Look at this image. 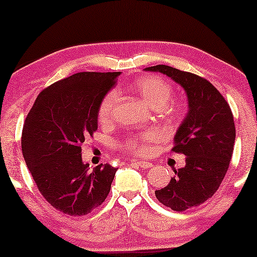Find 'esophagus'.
I'll list each match as a JSON object with an SVG mask.
<instances>
[{
    "label": "esophagus",
    "instance_id": "1",
    "mask_svg": "<svg viewBox=\"0 0 257 257\" xmlns=\"http://www.w3.org/2000/svg\"><path fill=\"white\" fill-rule=\"evenodd\" d=\"M132 163H133L134 165H137V166H140V168H142V169H149V168H151V166H153V164L149 163V162H147V161L132 160Z\"/></svg>",
    "mask_w": 257,
    "mask_h": 257
}]
</instances>
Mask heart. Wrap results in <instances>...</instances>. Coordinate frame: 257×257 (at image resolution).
Masks as SVG:
<instances>
[{"instance_id":"obj_1","label":"heart","mask_w":257,"mask_h":257,"mask_svg":"<svg viewBox=\"0 0 257 257\" xmlns=\"http://www.w3.org/2000/svg\"><path fill=\"white\" fill-rule=\"evenodd\" d=\"M136 92L153 107H163L168 103L172 94V86L165 79L158 75H146L134 82ZM118 93L116 89L108 92L101 101L99 107V120L103 123L109 122L113 117L115 106L117 103ZM161 139V132L157 129H149L130 136L120 143V147L129 153L147 155L150 153L151 144Z\"/></svg>"}]
</instances>
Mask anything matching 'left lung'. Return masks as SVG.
<instances>
[{
	"label": "left lung",
	"mask_w": 257,
	"mask_h": 257,
	"mask_svg": "<svg viewBox=\"0 0 257 257\" xmlns=\"http://www.w3.org/2000/svg\"><path fill=\"white\" fill-rule=\"evenodd\" d=\"M160 72L186 92L189 110L175 136L172 151L185 155V166L155 191L162 204L183 212L209 199L225 178L235 142L232 110L220 92L199 75L168 65L144 68Z\"/></svg>",
	"instance_id": "obj_1"
}]
</instances>
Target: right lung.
I'll list each match as a JSON object with an SVG mask.
<instances>
[{
	"label": "right lung",
	"mask_w": 257,
	"mask_h": 257,
	"mask_svg": "<svg viewBox=\"0 0 257 257\" xmlns=\"http://www.w3.org/2000/svg\"><path fill=\"white\" fill-rule=\"evenodd\" d=\"M120 72H80L39 93L22 133L25 163L39 192L58 211L86 215L110 191L116 168L89 169L81 158V144L97 129L104 95Z\"/></svg>",
	"instance_id": "obj_1"
}]
</instances>
